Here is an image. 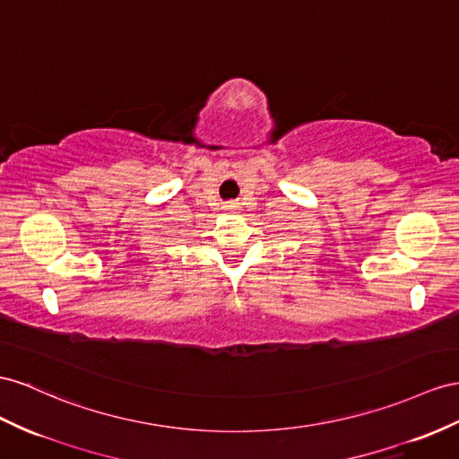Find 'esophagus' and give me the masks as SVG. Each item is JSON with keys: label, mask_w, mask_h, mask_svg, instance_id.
Wrapping results in <instances>:
<instances>
[{"label": "esophagus", "mask_w": 459, "mask_h": 459, "mask_svg": "<svg viewBox=\"0 0 459 459\" xmlns=\"http://www.w3.org/2000/svg\"><path fill=\"white\" fill-rule=\"evenodd\" d=\"M225 209H227V211H237V209H238V205L230 202V204H227V205H225Z\"/></svg>", "instance_id": "esophagus-1"}]
</instances>
